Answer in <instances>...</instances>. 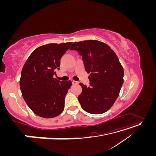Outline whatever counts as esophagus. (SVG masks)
Here are the masks:
<instances>
[{"label": "esophagus", "mask_w": 156, "mask_h": 156, "mask_svg": "<svg viewBox=\"0 0 156 156\" xmlns=\"http://www.w3.org/2000/svg\"><path fill=\"white\" fill-rule=\"evenodd\" d=\"M72 84H78V82L77 81H74V80H72Z\"/></svg>", "instance_id": "obj_1"}]
</instances>
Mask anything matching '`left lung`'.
I'll return each instance as SVG.
<instances>
[{
    "label": "left lung",
    "instance_id": "1",
    "mask_svg": "<svg viewBox=\"0 0 156 156\" xmlns=\"http://www.w3.org/2000/svg\"><path fill=\"white\" fill-rule=\"evenodd\" d=\"M82 56L84 68L90 73V87L83 83L78 100L86 112L102 114L114 104L124 83V68L109 46L98 40L75 42L69 48Z\"/></svg>",
    "mask_w": 156,
    "mask_h": 156
}]
</instances>
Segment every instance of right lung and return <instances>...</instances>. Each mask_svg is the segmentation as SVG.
Listing matches in <instances>:
<instances>
[{
	"label": "right lung",
	"instance_id": "1",
	"mask_svg": "<svg viewBox=\"0 0 156 156\" xmlns=\"http://www.w3.org/2000/svg\"><path fill=\"white\" fill-rule=\"evenodd\" d=\"M72 42L48 44L36 48L23 66L20 81L22 96L36 115L54 118L64 110L65 96L72 81H60L53 75L60 60Z\"/></svg>",
	"mask_w": 156,
	"mask_h": 156
}]
</instances>
